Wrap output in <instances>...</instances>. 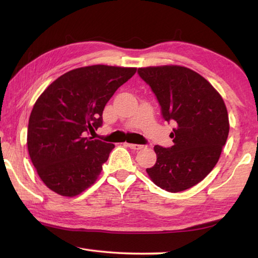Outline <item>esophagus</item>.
I'll use <instances>...</instances> for the list:
<instances>
[{
  "instance_id": "obj_1",
  "label": "esophagus",
  "mask_w": 258,
  "mask_h": 258,
  "mask_svg": "<svg viewBox=\"0 0 258 258\" xmlns=\"http://www.w3.org/2000/svg\"><path fill=\"white\" fill-rule=\"evenodd\" d=\"M127 146L130 147V149H132L134 151H139V150H142L143 149V145H139V144H132V143H127Z\"/></svg>"
}]
</instances>
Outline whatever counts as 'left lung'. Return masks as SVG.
Returning <instances> with one entry per match:
<instances>
[{
  "label": "left lung",
  "instance_id": "obj_1",
  "mask_svg": "<svg viewBox=\"0 0 258 258\" xmlns=\"http://www.w3.org/2000/svg\"><path fill=\"white\" fill-rule=\"evenodd\" d=\"M138 72L156 95L164 119L176 123L171 133L174 145H155L156 163L146 172L171 193L193 187L215 167L226 143L225 103L210 82L185 67L140 68Z\"/></svg>",
  "mask_w": 258,
  "mask_h": 258
}]
</instances>
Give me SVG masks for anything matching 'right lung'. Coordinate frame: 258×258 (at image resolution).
Wrapping results in <instances>:
<instances>
[{"label": "right lung", "instance_id": "obj_1", "mask_svg": "<svg viewBox=\"0 0 258 258\" xmlns=\"http://www.w3.org/2000/svg\"><path fill=\"white\" fill-rule=\"evenodd\" d=\"M136 68L91 65L70 71L37 98L27 126V150L38 176L56 194L73 197L95 183L114 144L87 138Z\"/></svg>", "mask_w": 258, "mask_h": 258}]
</instances>
